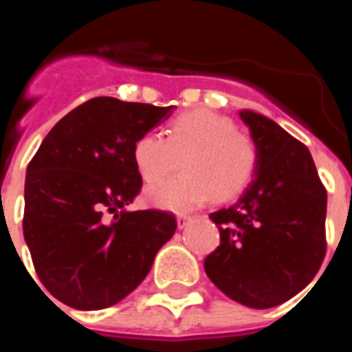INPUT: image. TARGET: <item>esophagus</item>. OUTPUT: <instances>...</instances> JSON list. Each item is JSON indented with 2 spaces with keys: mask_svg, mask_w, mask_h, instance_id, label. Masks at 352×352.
Segmentation results:
<instances>
[{
  "mask_svg": "<svg viewBox=\"0 0 352 352\" xmlns=\"http://www.w3.org/2000/svg\"><path fill=\"white\" fill-rule=\"evenodd\" d=\"M190 221H192V215L181 214L179 217H177V226H179V228H184V226H186Z\"/></svg>",
  "mask_w": 352,
  "mask_h": 352,
  "instance_id": "obj_1",
  "label": "esophagus"
}]
</instances>
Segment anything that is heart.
Masks as SVG:
<instances>
[{
	"label": "heart",
	"mask_w": 352,
	"mask_h": 352,
	"mask_svg": "<svg viewBox=\"0 0 352 352\" xmlns=\"http://www.w3.org/2000/svg\"><path fill=\"white\" fill-rule=\"evenodd\" d=\"M133 162L146 182L184 166L179 175L146 190L157 208L184 212L203 204L210 193L215 201H226L243 192L256 173L259 153L254 138L235 129L230 117L199 107L173 118L166 137L160 133L138 137Z\"/></svg>",
	"instance_id": "b5f03b06"
}]
</instances>
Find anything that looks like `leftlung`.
Instances as JSON below:
<instances>
[{
    "mask_svg": "<svg viewBox=\"0 0 352 352\" xmlns=\"http://www.w3.org/2000/svg\"><path fill=\"white\" fill-rule=\"evenodd\" d=\"M257 146L256 177L230 206L210 214L221 245L204 259L230 300L270 309L303 290L327 252V190L305 144L270 118L241 111Z\"/></svg>",
    "mask_w": 352,
    "mask_h": 352,
    "instance_id": "obj_1",
    "label": "left lung"
}]
</instances>
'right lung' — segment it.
<instances>
[{
	"mask_svg": "<svg viewBox=\"0 0 352 352\" xmlns=\"http://www.w3.org/2000/svg\"><path fill=\"white\" fill-rule=\"evenodd\" d=\"M171 109L91 98L52 127L27 166L23 235L58 301L80 311L115 305L175 234L171 212L124 210L142 188L133 144Z\"/></svg>",
	"mask_w": 352,
	"mask_h": 352,
	"instance_id": "right-lung-1",
	"label": "right lung"
}]
</instances>
